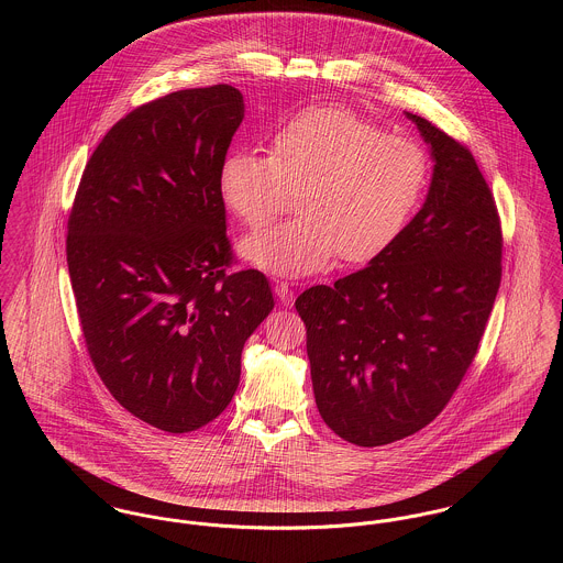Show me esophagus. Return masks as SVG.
I'll list each match as a JSON object with an SVG mask.
<instances>
[{
    "label": "esophagus",
    "mask_w": 563,
    "mask_h": 563,
    "mask_svg": "<svg viewBox=\"0 0 563 563\" xmlns=\"http://www.w3.org/2000/svg\"><path fill=\"white\" fill-rule=\"evenodd\" d=\"M275 295H277V299H279V303L284 308H290L295 303V290H292V286L288 282H277Z\"/></svg>",
    "instance_id": "obj_1"
}]
</instances>
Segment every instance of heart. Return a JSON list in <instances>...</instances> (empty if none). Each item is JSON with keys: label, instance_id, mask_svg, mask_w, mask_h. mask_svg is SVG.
Wrapping results in <instances>:
<instances>
[{"label": "heart", "instance_id": "obj_1", "mask_svg": "<svg viewBox=\"0 0 563 563\" xmlns=\"http://www.w3.org/2000/svg\"><path fill=\"white\" fill-rule=\"evenodd\" d=\"M429 162L411 139L342 108H312L284 123L268 156L234 152L219 170V195L246 230L277 217L297 192L292 221L242 242V255L275 275L329 264H364L386 253L411 221Z\"/></svg>", "mask_w": 563, "mask_h": 563}]
</instances>
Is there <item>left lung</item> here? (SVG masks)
<instances>
[{"mask_svg": "<svg viewBox=\"0 0 563 563\" xmlns=\"http://www.w3.org/2000/svg\"><path fill=\"white\" fill-rule=\"evenodd\" d=\"M407 117L435 161L424 206L368 266L295 301L322 420L357 446L435 420L477 355L503 275L500 217L471 150Z\"/></svg>", "mask_w": 563, "mask_h": 563, "instance_id": "obj_1", "label": "left lung"}]
</instances>
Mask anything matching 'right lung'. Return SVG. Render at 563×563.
<instances>
[{
  "instance_id": "obj_1",
  "label": "right lung",
  "mask_w": 563,
  "mask_h": 563,
  "mask_svg": "<svg viewBox=\"0 0 563 563\" xmlns=\"http://www.w3.org/2000/svg\"><path fill=\"white\" fill-rule=\"evenodd\" d=\"M242 117L228 84L134 108L86 162L67 221L88 357L114 401L168 433L230 405L242 346L273 310L260 271H232L219 195Z\"/></svg>"
}]
</instances>
